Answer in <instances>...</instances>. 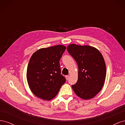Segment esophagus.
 <instances>
[{
    "instance_id": "34e87169",
    "label": "esophagus",
    "mask_w": 125,
    "mask_h": 125,
    "mask_svg": "<svg viewBox=\"0 0 125 125\" xmlns=\"http://www.w3.org/2000/svg\"><path fill=\"white\" fill-rule=\"evenodd\" d=\"M65 77H66V80H68V79H69V75H66V76H65Z\"/></svg>"
}]
</instances>
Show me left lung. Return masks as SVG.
<instances>
[{
	"label": "left lung",
	"mask_w": 125,
	"mask_h": 125,
	"mask_svg": "<svg viewBox=\"0 0 125 125\" xmlns=\"http://www.w3.org/2000/svg\"><path fill=\"white\" fill-rule=\"evenodd\" d=\"M67 50L78 66V78L72 85L75 94L83 100L94 97L104 84L106 70L103 56L95 47L70 44Z\"/></svg>",
	"instance_id": "left-lung-1"
}]
</instances>
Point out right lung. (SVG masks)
Returning <instances> with one entry per match:
<instances>
[{
    "instance_id": "obj_1",
    "label": "right lung",
    "mask_w": 125,
    "mask_h": 125,
    "mask_svg": "<svg viewBox=\"0 0 125 125\" xmlns=\"http://www.w3.org/2000/svg\"><path fill=\"white\" fill-rule=\"evenodd\" d=\"M66 49L63 45H56L41 48L32 55L26 78L30 90L37 97L50 101L65 83V78L60 74L59 60Z\"/></svg>"
}]
</instances>
